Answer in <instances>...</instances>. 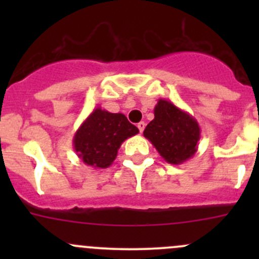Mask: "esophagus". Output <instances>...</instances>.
Returning <instances> with one entry per match:
<instances>
[{
	"mask_svg": "<svg viewBox=\"0 0 259 259\" xmlns=\"http://www.w3.org/2000/svg\"><path fill=\"white\" fill-rule=\"evenodd\" d=\"M138 129H139L140 133L144 132V129H145V122H144V121H140L139 124H138Z\"/></svg>",
	"mask_w": 259,
	"mask_h": 259,
	"instance_id": "1",
	"label": "esophagus"
}]
</instances>
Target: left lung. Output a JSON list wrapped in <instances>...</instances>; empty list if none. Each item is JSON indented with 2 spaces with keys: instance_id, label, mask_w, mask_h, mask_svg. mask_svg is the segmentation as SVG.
<instances>
[{
  "instance_id": "1",
  "label": "left lung",
  "mask_w": 259,
  "mask_h": 259,
  "mask_svg": "<svg viewBox=\"0 0 259 259\" xmlns=\"http://www.w3.org/2000/svg\"><path fill=\"white\" fill-rule=\"evenodd\" d=\"M143 134L166 163L178 165L197 153L200 127L189 113L159 99L154 108V119Z\"/></svg>"
}]
</instances>
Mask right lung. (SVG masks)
<instances>
[{"instance_id": "add662e5", "label": "right lung", "mask_w": 259, "mask_h": 259, "mask_svg": "<svg viewBox=\"0 0 259 259\" xmlns=\"http://www.w3.org/2000/svg\"><path fill=\"white\" fill-rule=\"evenodd\" d=\"M138 133L139 129L124 114L96 108L76 130L72 144L85 165L106 169L113 164L122 143Z\"/></svg>"}]
</instances>
